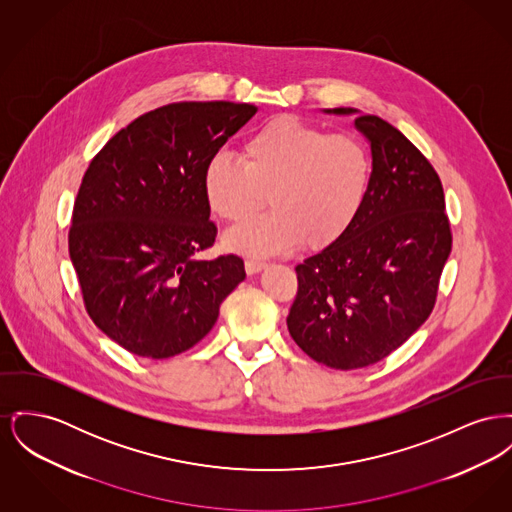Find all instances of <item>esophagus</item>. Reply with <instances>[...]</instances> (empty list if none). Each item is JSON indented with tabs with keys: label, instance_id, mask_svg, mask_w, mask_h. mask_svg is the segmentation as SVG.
I'll return each instance as SVG.
<instances>
[{
	"label": "esophagus",
	"instance_id": "esophagus-1",
	"mask_svg": "<svg viewBox=\"0 0 512 512\" xmlns=\"http://www.w3.org/2000/svg\"><path fill=\"white\" fill-rule=\"evenodd\" d=\"M265 267H267V263L257 261V259H247L245 261V271H247V274H257V272L263 271Z\"/></svg>",
	"mask_w": 512,
	"mask_h": 512
}]
</instances>
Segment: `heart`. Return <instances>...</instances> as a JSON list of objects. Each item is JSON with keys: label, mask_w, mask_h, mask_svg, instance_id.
<instances>
[{"label": "heart", "mask_w": 512, "mask_h": 512, "mask_svg": "<svg viewBox=\"0 0 512 512\" xmlns=\"http://www.w3.org/2000/svg\"><path fill=\"white\" fill-rule=\"evenodd\" d=\"M373 174L367 145L292 114L263 121L243 143L241 162L212 154L203 172L205 201L228 224H243L267 203L272 212L226 236V247L278 255L301 243L319 251L340 240L365 203Z\"/></svg>", "instance_id": "heart-1"}]
</instances>
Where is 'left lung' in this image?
Masks as SVG:
<instances>
[{
    "label": "left lung",
    "mask_w": 512,
    "mask_h": 512,
    "mask_svg": "<svg viewBox=\"0 0 512 512\" xmlns=\"http://www.w3.org/2000/svg\"><path fill=\"white\" fill-rule=\"evenodd\" d=\"M356 127L373 156L365 203L340 240L296 267L298 294L286 319L301 350L332 369L377 363L420 329L452 245L429 160L389 121L360 116Z\"/></svg>",
    "instance_id": "obj_1"
}]
</instances>
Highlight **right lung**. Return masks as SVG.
Here are the masks:
<instances>
[{
  "label": "right lung",
  "instance_id": "add662e5",
  "mask_svg": "<svg viewBox=\"0 0 512 512\" xmlns=\"http://www.w3.org/2000/svg\"><path fill=\"white\" fill-rule=\"evenodd\" d=\"M253 104L174 102L118 131L92 158L73 207L69 257L94 325L164 360L205 338L245 278L238 255L197 259L216 238L203 172Z\"/></svg>",
  "mask_w": 512,
  "mask_h": 512
}]
</instances>
